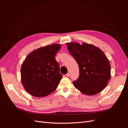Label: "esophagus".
Wrapping results in <instances>:
<instances>
[{"mask_svg": "<svg viewBox=\"0 0 128 128\" xmlns=\"http://www.w3.org/2000/svg\"><path fill=\"white\" fill-rule=\"evenodd\" d=\"M66 76L67 77H69V76H70V74H69V73L68 72V73L66 75Z\"/></svg>", "mask_w": 128, "mask_h": 128, "instance_id": "obj_1", "label": "esophagus"}]
</instances>
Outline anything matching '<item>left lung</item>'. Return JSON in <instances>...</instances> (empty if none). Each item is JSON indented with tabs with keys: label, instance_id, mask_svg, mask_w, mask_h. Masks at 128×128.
I'll use <instances>...</instances> for the list:
<instances>
[{
	"label": "left lung",
	"instance_id": "8db88e82",
	"mask_svg": "<svg viewBox=\"0 0 128 128\" xmlns=\"http://www.w3.org/2000/svg\"><path fill=\"white\" fill-rule=\"evenodd\" d=\"M69 52L77 61L79 77L74 86L83 94L92 96L102 91L110 78V65L102 50L87 43H66Z\"/></svg>",
	"mask_w": 128,
	"mask_h": 128
}]
</instances>
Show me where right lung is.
Returning a JSON list of instances; mask_svg holds the SVG:
<instances>
[{
	"instance_id": "1",
	"label": "right lung",
	"mask_w": 128,
	"mask_h": 128,
	"mask_svg": "<svg viewBox=\"0 0 128 128\" xmlns=\"http://www.w3.org/2000/svg\"><path fill=\"white\" fill-rule=\"evenodd\" d=\"M61 45L53 44L34 50L26 56L21 68V82L26 90L36 97L51 94L62 75L56 54Z\"/></svg>"
}]
</instances>
